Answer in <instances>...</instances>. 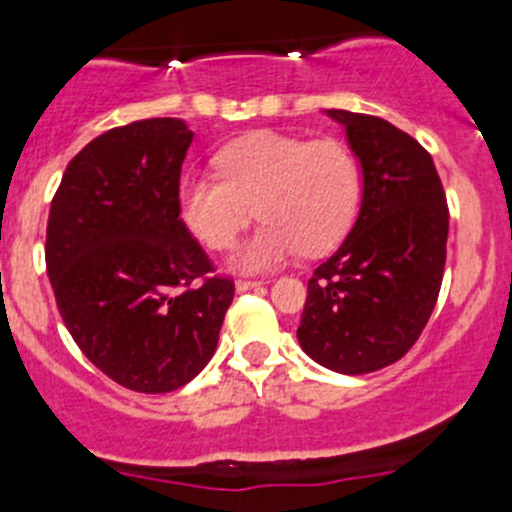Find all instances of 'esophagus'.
<instances>
[{
  "instance_id": "esophagus-1",
  "label": "esophagus",
  "mask_w": 512,
  "mask_h": 512,
  "mask_svg": "<svg viewBox=\"0 0 512 512\" xmlns=\"http://www.w3.org/2000/svg\"><path fill=\"white\" fill-rule=\"evenodd\" d=\"M260 285H265V282H262V280H237L235 282L237 292H247V289H255V287H260Z\"/></svg>"
}]
</instances>
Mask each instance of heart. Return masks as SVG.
<instances>
[{
  "instance_id": "heart-1",
  "label": "heart",
  "mask_w": 512,
  "mask_h": 512,
  "mask_svg": "<svg viewBox=\"0 0 512 512\" xmlns=\"http://www.w3.org/2000/svg\"><path fill=\"white\" fill-rule=\"evenodd\" d=\"M215 165L220 175L180 180V218L205 247L225 252L257 208L265 223L237 257L245 270H267L299 250H332L359 210L361 165L339 138L255 131L225 146Z\"/></svg>"
}]
</instances>
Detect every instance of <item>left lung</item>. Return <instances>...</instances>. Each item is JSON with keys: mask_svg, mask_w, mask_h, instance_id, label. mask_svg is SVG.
<instances>
[{"mask_svg": "<svg viewBox=\"0 0 512 512\" xmlns=\"http://www.w3.org/2000/svg\"><path fill=\"white\" fill-rule=\"evenodd\" d=\"M364 170L359 218L307 282L297 337L339 374L394 364L421 337L446 267L448 203L431 153L389 121L332 108Z\"/></svg>", "mask_w": 512, "mask_h": 512, "instance_id": "8db88e82", "label": "left lung"}]
</instances>
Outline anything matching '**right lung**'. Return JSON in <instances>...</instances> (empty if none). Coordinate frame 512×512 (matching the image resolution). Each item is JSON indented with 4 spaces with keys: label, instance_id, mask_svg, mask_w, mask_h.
<instances>
[{
    "label": "right lung",
    "instance_id": "right-lung-1",
    "mask_svg": "<svg viewBox=\"0 0 512 512\" xmlns=\"http://www.w3.org/2000/svg\"><path fill=\"white\" fill-rule=\"evenodd\" d=\"M193 131L146 118L66 165L46 223V272L66 329L108 379L141 394L188 384L213 359L235 282L180 220Z\"/></svg>",
    "mask_w": 512,
    "mask_h": 512
}]
</instances>
